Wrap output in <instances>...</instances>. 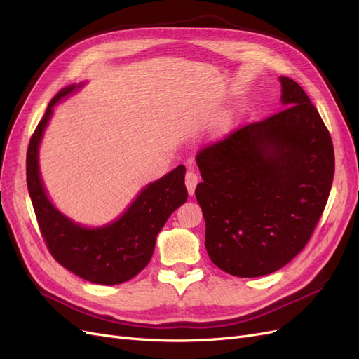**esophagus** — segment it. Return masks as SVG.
Instances as JSON below:
<instances>
[{"instance_id": "34e87169", "label": "esophagus", "mask_w": 359, "mask_h": 359, "mask_svg": "<svg viewBox=\"0 0 359 359\" xmlns=\"http://www.w3.org/2000/svg\"><path fill=\"white\" fill-rule=\"evenodd\" d=\"M198 182H199V175H198L196 169L189 168L187 173H186V186H187V190L190 194L194 193V189H196Z\"/></svg>"}]
</instances>
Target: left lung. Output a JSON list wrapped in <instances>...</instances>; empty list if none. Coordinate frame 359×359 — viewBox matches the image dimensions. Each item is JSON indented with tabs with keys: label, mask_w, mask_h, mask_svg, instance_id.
<instances>
[{
	"label": "left lung",
	"mask_w": 359,
	"mask_h": 359,
	"mask_svg": "<svg viewBox=\"0 0 359 359\" xmlns=\"http://www.w3.org/2000/svg\"><path fill=\"white\" fill-rule=\"evenodd\" d=\"M285 109L198 153L196 199L214 265L236 277L285 266L306 247L334 178L331 135L301 86L281 76Z\"/></svg>",
	"instance_id": "left-lung-1"
}]
</instances>
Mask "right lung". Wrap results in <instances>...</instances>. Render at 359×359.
<instances>
[{
    "instance_id": "1",
    "label": "right lung",
    "mask_w": 359,
    "mask_h": 359,
    "mask_svg": "<svg viewBox=\"0 0 359 359\" xmlns=\"http://www.w3.org/2000/svg\"><path fill=\"white\" fill-rule=\"evenodd\" d=\"M76 85L61 90L50 100L29 139L27 186L40 232L52 257L78 277L95 285H119L142 271L154 253L156 238L169 215L187 201L182 165L140 191L116 222L100 229H85L60 214L49 202L39 175V144L52 107Z\"/></svg>"
}]
</instances>
